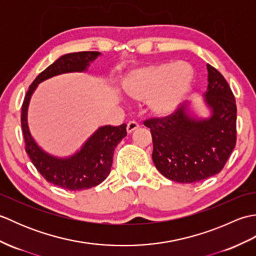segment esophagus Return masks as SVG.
<instances>
[{"label": "esophagus", "mask_w": 256, "mask_h": 256, "mask_svg": "<svg viewBox=\"0 0 256 256\" xmlns=\"http://www.w3.org/2000/svg\"><path fill=\"white\" fill-rule=\"evenodd\" d=\"M138 128H140V125H138L136 122L131 121V122H128V123L126 131H128V133L130 134V133H132L133 131H135V130H138Z\"/></svg>", "instance_id": "esophagus-1"}]
</instances>
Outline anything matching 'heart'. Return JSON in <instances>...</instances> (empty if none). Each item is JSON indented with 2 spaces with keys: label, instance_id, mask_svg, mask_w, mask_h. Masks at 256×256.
<instances>
[{
  "label": "heart",
  "instance_id": "1",
  "mask_svg": "<svg viewBox=\"0 0 256 256\" xmlns=\"http://www.w3.org/2000/svg\"><path fill=\"white\" fill-rule=\"evenodd\" d=\"M194 72L186 62L150 64L130 72L122 81L128 99L145 102L155 116H167L176 111L192 86Z\"/></svg>",
  "mask_w": 256,
  "mask_h": 256
}]
</instances>
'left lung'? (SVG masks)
Wrapping results in <instances>:
<instances>
[{"label":"left lung","instance_id":"1","mask_svg":"<svg viewBox=\"0 0 256 256\" xmlns=\"http://www.w3.org/2000/svg\"><path fill=\"white\" fill-rule=\"evenodd\" d=\"M204 103L208 118L194 116L188 104L165 118L146 120L153 138L154 164L172 182L192 184L219 174L236 148V106L231 88L208 64Z\"/></svg>","mask_w":256,"mask_h":256}]
</instances>
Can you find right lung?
I'll return each instance as SVG.
<instances>
[{"instance_id": "right-lung-1", "label": "right lung", "mask_w": 256, "mask_h": 256, "mask_svg": "<svg viewBox=\"0 0 256 256\" xmlns=\"http://www.w3.org/2000/svg\"><path fill=\"white\" fill-rule=\"evenodd\" d=\"M100 55L99 52H79L59 57L32 81L22 106L20 123L26 153L48 182L64 189H89L104 180L111 172L114 150L121 140L126 136V124L101 126L74 155L57 157L48 154L32 138L27 124V110L30 98L40 82L62 74L84 72Z\"/></svg>"}]
</instances>
